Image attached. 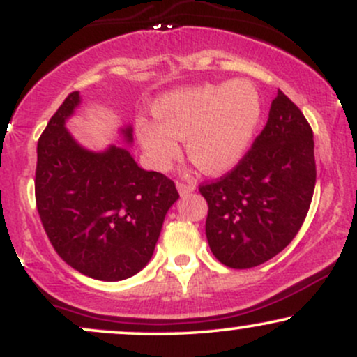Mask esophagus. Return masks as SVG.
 Masks as SVG:
<instances>
[{
    "label": "esophagus",
    "instance_id": "esophagus-1",
    "mask_svg": "<svg viewBox=\"0 0 357 357\" xmlns=\"http://www.w3.org/2000/svg\"><path fill=\"white\" fill-rule=\"evenodd\" d=\"M176 188H178V191L181 192V195H188V192L195 191V184H192V183L178 181V183H176Z\"/></svg>",
    "mask_w": 357,
    "mask_h": 357
}]
</instances>
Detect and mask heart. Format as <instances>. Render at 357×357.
<instances>
[{
	"label": "heart",
	"instance_id": "b5f03b06",
	"mask_svg": "<svg viewBox=\"0 0 357 357\" xmlns=\"http://www.w3.org/2000/svg\"><path fill=\"white\" fill-rule=\"evenodd\" d=\"M158 119L139 117L137 139L151 165L166 169L186 139L192 165L204 173H221L240 161L260 119V99L243 80L202 85L167 93L155 102Z\"/></svg>",
	"mask_w": 357,
	"mask_h": 357
}]
</instances>
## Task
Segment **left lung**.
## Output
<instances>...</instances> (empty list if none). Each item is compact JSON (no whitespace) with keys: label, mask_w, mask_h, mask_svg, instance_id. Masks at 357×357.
<instances>
[{"label":"left lung","mask_w":357,"mask_h":357,"mask_svg":"<svg viewBox=\"0 0 357 357\" xmlns=\"http://www.w3.org/2000/svg\"><path fill=\"white\" fill-rule=\"evenodd\" d=\"M315 174L312 127L278 90L267 124L238 165L199 184L213 255L230 268H252L280 253L304 223Z\"/></svg>","instance_id":"1"}]
</instances>
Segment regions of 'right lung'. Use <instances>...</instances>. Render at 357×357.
<instances>
[{
  "label": "right lung",
  "instance_id": "obj_1",
  "mask_svg": "<svg viewBox=\"0 0 357 357\" xmlns=\"http://www.w3.org/2000/svg\"><path fill=\"white\" fill-rule=\"evenodd\" d=\"M79 104V92L68 93L38 139L36 210L65 264L97 280H124L151 260L179 195L174 181L139 167L124 147L92 153L77 144L65 119ZM124 136L132 141L130 127Z\"/></svg>",
  "mask_w": 357,
  "mask_h": 357
}]
</instances>
